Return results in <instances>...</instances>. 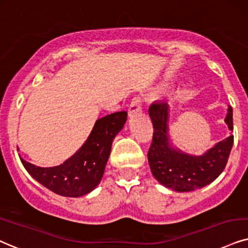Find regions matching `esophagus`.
<instances>
[{
    "label": "esophagus",
    "instance_id": "obj_1",
    "mask_svg": "<svg viewBox=\"0 0 248 248\" xmlns=\"http://www.w3.org/2000/svg\"><path fill=\"white\" fill-rule=\"evenodd\" d=\"M140 109H142V99H140V97L139 96L134 97V98L131 99L129 108H128V113H129V115H133L135 113H137V112H140Z\"/></svg>",
    "mask_w": 248,
    "mask_h": 248
}]
</instances>
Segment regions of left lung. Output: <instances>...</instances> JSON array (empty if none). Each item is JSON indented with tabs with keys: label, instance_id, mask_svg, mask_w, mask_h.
<instances>
[{
	"label": "left lung",
	"instance_id": "1",
	"mask_svg": "<svg viewBox=\"0 0 248 248\" xmlns=\"http://www.w3.org/2000/svg\"><path fill=\"white\" fill-rule=\"evenodd\" d=\"M149 115L155 130L147 160L153 176L159 183L178 192H187L212 183L224 170L232 149V135L218 142L202 155H190L175 150L169 144L167 103H153L149 108ZM225 122L229 129L233 130L231 106L228 108Z\"/></svg>",
	"mask_w": 248,
	"mask_h": 248
}]
</instances>
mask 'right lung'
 <instances>
[{"mask_svg":"<svg viewBox=\"0 0 248 248\" xmlns=\"http://www.w3.org/2000/svg\"><path fill=\"white\" fill-rule=\"evenodd\" d=\"M127 120V112H115L98 119L92 133L75 155L56 167H36L20 158L31 176L52 192L81 197L98 186L104 174L115 135Z\"/></svg>","mask_w":248,"mask_h":248,"instance_id":"add662e5","label":"right lung"}]
</instances>
